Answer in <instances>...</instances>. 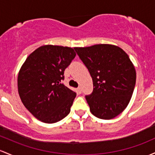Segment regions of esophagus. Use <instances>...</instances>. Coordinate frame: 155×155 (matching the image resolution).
I'll return each instance as SVG.
<instances>
[{"instance_id": "esophagus-1", "label": "esophagus", "mask_w": 155, "mask_h": 155, "mask_svg": "<svg viewBox=\"0 0 155 155\" xmlns=\"http://www.w3.org/2000/svg\"><path fill=\"white\" fill-rule=\"evenodd\" d=\"M76 92H77L78 94H81V87H78L77 89H76Z\"/></svg>"}]
</instances>
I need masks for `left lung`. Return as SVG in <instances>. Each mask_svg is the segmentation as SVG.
I'll return each instance as SVG.
<instances>
[{
	"label": "left lung",
	"instance_id": "1",
	"mask_svg": "<svg viewBox=\"0 0 155 155\" xmlns=\"http://www.w3.org/2000/svg\"><path fill=\"white\" fill-rule=\"evenodd\" d=\"M74 49L93 79V91L85 96L91 113L104 120L118 116L130 103L135 86L136 71L129 56L109 44Z\"/></svg>",
	"mask_w": 155,
	"mask_h": 155
}]
</instances>
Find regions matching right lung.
<instances>
[{"mask_svg": "<svg viewBox=\"0 0 155 155\" xmlns=\"http://www.w3.org/2000/svg\"><path fill=\"white\" fill-rule=\"evenodd\" d=\"M76 57L69 47L46 45L27 57L18 77V93L25 108L44 123L68 115L76 93L62 83L64 71Z\"/></svg>", "mask_w": 155, "mask_h": 155, "instance_id": "obj_1", "label": "right lung"}]
</instances>
